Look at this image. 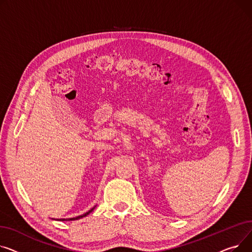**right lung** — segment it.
Returning <instances> with one entry per match:
<instances>
[{
    "label": "right lung",
    "instance_id": "right-lung-1",
    "mask_svg": "<svg viewBox=\"0 0 252 252\" xmlns=\"http://www.w3.org/2000/svg\"><path fill=\"white\" fill-rule=\"evenodd\" d=\"M94 209H95V206H94L93 209H91L90 211L86 212L85 214H83V215H81V216H78V217H75V218H70V219H60V220H78V219L84 218V217H86L87 215H90V214H91Z\"/></svg>",
    "mask_w": 252,
    "mask_h": 252
}]
</instances>
